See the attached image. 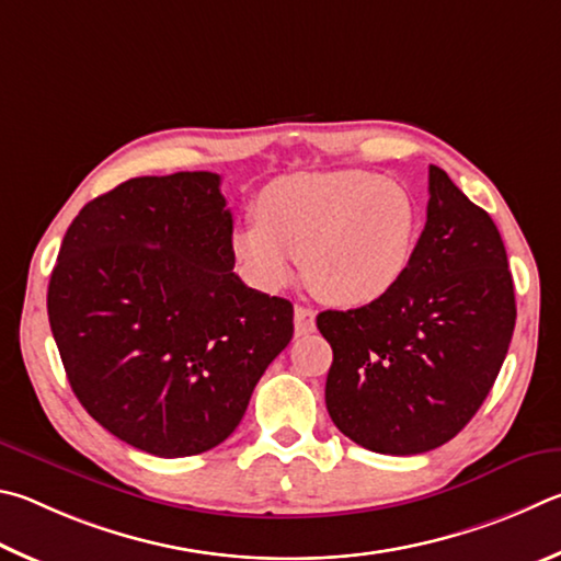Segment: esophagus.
I'll use <instances>...</instances> for the list:
<instances>
[{
	"instance_id": "obj_1",
	"label": "esophagus",
	"mask_w": 561,
	"mask_h": 561,
	"mask_svg": "<svg viewBox=\"0 0 561 561\" xmlns=\"http://www.w3.org/2000/svg\"><path fill=\"white\" fill-rule=\"evenodd\" d=\"M316 330V312L310 308L296 306V335H310Z\"/></svg>"
}]
</instances>
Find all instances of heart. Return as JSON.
<instances>
[{"label": "heart", "mask_w": 561, "mask_h": 561, "mask_svg": "<svg viewBox=\"0 0 561 561\" xmlns=\"http://www.w3.org/2000/svg\"><path fill=\"white\" fill-rule=\"evenodd\" d=\"M419 206L404 186L362 170L280 176L255 199V221L233 233V253L263 290L296 273L340 308L387 298L414 261Z\"/></svg>", "instance_id": "1"}]
</instances>
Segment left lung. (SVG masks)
<instances>
[{"label":"left lung","instance_id":"obj_1","mask_svg":"<svg viewBox=\"0 0 561 561\" xmlns=\"http://www.w3.org/2000/svg\"><path fill=\"white\" fill-rule=\"evenodd\" d=\"M515 318L497 226L431 164L426 226L404 280L371 306L318 316L332 347L330 419L375 454L444 446L493 389Z\"/></svg>","mask_w":561,"mask_h":561}]
</instances>
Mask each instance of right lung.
<instances>
[{"mask_svg": "<svg viewBox=\"0 0 561 561\" xmlns=\"http://www.w3.org/2000/svg\"><path fill=\"white\" fill-rule=\"evenodd\" d=\"M214 172L135 176L88 202L48 280V322L98 424L160 458L233 434L293 337V306L233 273Z\"/></svg>", "mask_w": 561, "mask_h": 561, "instance_id": "obj_1", "label": "right lung"}]
</instances>
